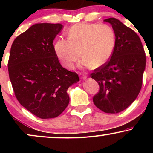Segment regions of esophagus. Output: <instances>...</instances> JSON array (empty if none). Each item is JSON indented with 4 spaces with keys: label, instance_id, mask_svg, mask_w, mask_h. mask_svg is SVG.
I'll use <instances>...</instances> for the list:
<instances>
[{
    "label": "esophagus",
    "instance_id": "esophagus-1",
    "mask_svg": "<svg viewBox=\"0 0 153 153\" xmlns=\"http://www.w3.org/2000/svg\"><path fill=\"white\" fill-rule=\"evenodd\" d=\"M80 78H81V79H86L87 78V75L85 74H84L83 73H80Z\"/></svg>",
    "mask_w": 153,
    "mask_h": 153
}]
</instances>
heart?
I'll return each instance as SVG.
<instances>
[{"label": "heart", "mask_w": 153, "mask_h": 153, "mask_svg": "<svg viewBox=\"0 0 153 153\" xmlns=\"http://www.w3.org/2000/svg\"><path fill=\"white\" fill-rule=\"evenodd\" d=\"M68 35V39H59L54 45L56 54L65 68H73L81 54L82 65L99 68L109 60L114 50V31L106 24H75Z\"/></svg>", "instance_id": "obj_1"}]
</instances>
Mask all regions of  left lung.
I'll use <instances>...</instances> for the list:
<instances>
[{
    "label": "left lung",
    "mask_w": 153,
    "mask_h": 153,
    "mask_svg": "<svg viewBox=\"0 0 153 153\" xmlns=\"http://www.w3.org/2000/svg\"><path fill=\"white\" fill-rule=\"evenodd\" d=\"M104 22L111 24L116 45L109 60L91 74L99 85L93 101L103 112L117 114L130 106L140 92L146 55L141 40L132 29L115 18Z\"/></svg>",
    "instance_id": "1"
}]
</instances>
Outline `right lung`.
Masks as SVG:
<instances>
[{"mask_svg": "<svg viewBox=\"0 0 153 153\" xmlns=\"http://www.w3.org/2000/svg\"><path fill=\"white\" fill-rule=\"evenodd\" d=\"M61 24H36L15 39L8 68L19 102L41 119L58 117L69 103L67 90L79 80L78 75L62 68L53 40Z\"/></svg>", "mask_w": 153, "mask_h": 153, "instance_id": "right-lung-1", "label": "right lung"}]
</instances>
